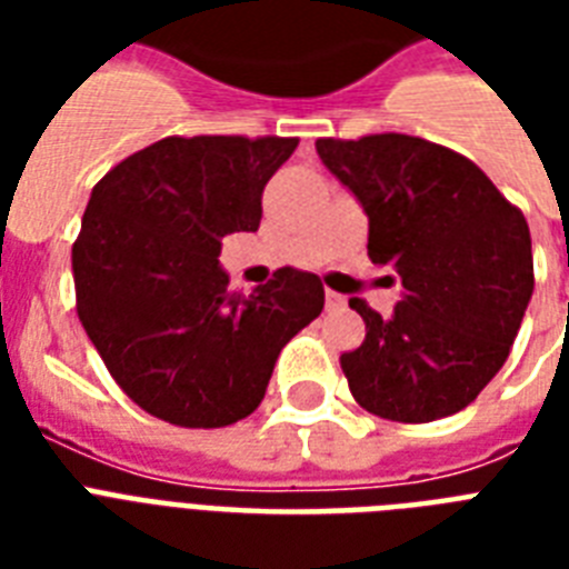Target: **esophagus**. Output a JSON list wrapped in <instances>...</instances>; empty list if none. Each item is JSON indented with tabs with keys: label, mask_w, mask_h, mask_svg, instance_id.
<instances>
[{
	"label": "esophagus",
	"mask_w": 569,
	"mask_h": 569,
	"mask_svg": "<svg viewBox=\"0 0 569 569\" xmlns=\"http://www.w3.org/2000/svg\"><path fill=\"white\" fill-rule=\"evenodd\" d=\"M325 303H328V310H342V307H346V298L328 289V292H325Z\"/></svg>",
	"instance_id": "obj_1"
}]
</instances>
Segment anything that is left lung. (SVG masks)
<instances>
[{
    "mask_svg": "<svg viewBox=\"0 0 569 569\" xmlns=\"http://www.w3.org/2000/svg\"><path fill=\"white\" fill-rule=\"evenodd\" d=\"M316 150L369 214V259L405 286L389 319L348 301L366 321L339 357L351 396L392 422L458 413L502 369L535 292L529 223L476 162L425 138H319Z\"/></svg>",
    "mask_w": 569,
    "mask_h": 569,
    "instance_id": "8db88e82",
    "label": "left lung"
}]
</instances>
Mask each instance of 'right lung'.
Listing matches in <instances>:
<instances>
[{
  "label": "right lung",
  "instance_id": "1",
  "mask_svg": "<svg viewBox=\"0 0 569 569\" xmlns=\"http://www.w3.org/2000/svg\"><path fill=\"white\" fill-rule=\"evenodd\" d=\"M298 138L171 136L114 164L73 241L76 312L123 392L180 428H223L266 398L277 355L325 307L310 271L277 268L250 295L218 266L253 232L262 189Z\"/></svg>",
  "mask_w": 569,
  "mask_h": 569
}]
</instances>
